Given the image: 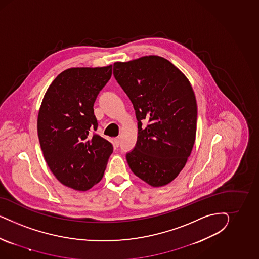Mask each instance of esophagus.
<instances>
[{"instance_id":"1","label":"esophagus","mask_w":259,"mask_h":259,"mask_svg":"<svg viewBox=\"0 0 259 259\" xmlns=\"http://www.w3.org/2000/svg\"><path fill=\"white\" fill-rule=\"evenodd\" d=\"M114 142H115V145L118 147V145H119V143H120V138H116V139L114 140Z\"/></svg>"}]
</instances>
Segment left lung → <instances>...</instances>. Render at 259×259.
Listing matches in <instances>:
<instances>
[{
	"mask_svg": "<svg viewBox=\"0 0 259 259\" xmlns=\"http://www.w3.org/2000/svg\"><path fill=\"white\" fill-rule=\"evenodd\" d=\"M114 76L133 103L138 141L126 159L132 172L153 187L174 181L196 141L197 106L188 78L156 55L114 63ZM150 124L142 127L141 120Z\"/></svg>",
	"mask_w": 259,
	"mask_h": 259,
	"instance_id": "8db88e82",
	"label": "left lung"
}]
</instances>
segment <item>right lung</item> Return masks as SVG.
Returning <instances> with one entry per match:
<instances>
[{
    "instance_id": "1",
    "label": "right lung",
    "mask_w": 259,
    "mask_h": 259,
    "mask_svg": "<svg viewBox=\"0 0 259 259\" xmlns=\"http://www.w3.org/2000/svg\"><path fill=\"white\" fill-rule=\"evenodd\" d=\"M112 75V65L72 67L60 73L42 99L38 136L50 171L64 186L87 191L102 181L113 153L109 141L93 133L97 96Z\"/></svg>"
}]
</instances>
